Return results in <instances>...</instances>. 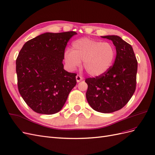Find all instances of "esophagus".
Returning a JSON list of instances; mask_svg holds the SVG:
<instances>
[{
	"instance_id": "1",
	"label": "esophagus",
	"mask_w": 155,
	"mask_h": 155,
	"mask_svg": "<svg viewBox=\"0 0 155 155\" xmlns=\"http://www.w3.org/2000/svg\"><path fill=\"white\" fill-rule=\"evenodd\" d=\"M76 78L77 82H80L83 79V77L81 76H80V75H77Z\"/></svg>"
}]
</instances>
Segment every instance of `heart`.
Here are the masks:
<instances>
[{
	"label": "heart",
	"mask_w": 155,
	"mask_h": 155,
	"mask_svg": "<svg viewBox=\"0 0 155 155\" xmlns=\"http://www.w3.org/2000/svg\"><path fill=\"white\" fill-rule=\"evenodd\" d=\"M115 55L116 50L112 44L85 37L73 42L71 51L64 52V59L70 70H75L83 61L87 72L97 76L110 67Z\"/></svg>",
	"instance_id": "heart-1"
}]
</instances>
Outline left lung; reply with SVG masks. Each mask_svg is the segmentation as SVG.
Returning <instances> with one entry per match:
<instances>
[{"instance_id":"1","label":"left lung","mask_w":155,"mask_h":155,"mask_svg":"<svg viewBox=\"0 0 155 155\" xmlns=\"http://www.w3.org/2000/svg\"><path fill=\"white\" fill-rule=\"evenodd\" d=\"M116 46L114 64L100 76L85 79L87 101L96 111L110 113L127 104L136 90L138 62L133 49L117 35L103 36Z\"/></svg>"}]
</instances>
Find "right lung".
I'll return each mask as SVG.
<instances>
[{
  "label": "right lung",
  "instance_id": "add662e5",
  "mask_svg": "<svg viewBox=\"0 0 155 155\" xmlns=\"http://www.w3.org/2000/svg\"><path fill=\"white\" fill-rule=\"evenodd\" d=\"M76 31L45 33L29 40L16 59L18 92L34 112L53 114L62 109L76 85V73L63 68L64 50Z\"/></svg>",
  "mask_w": 155,
  "mask_h": 155
}]
</instances>
